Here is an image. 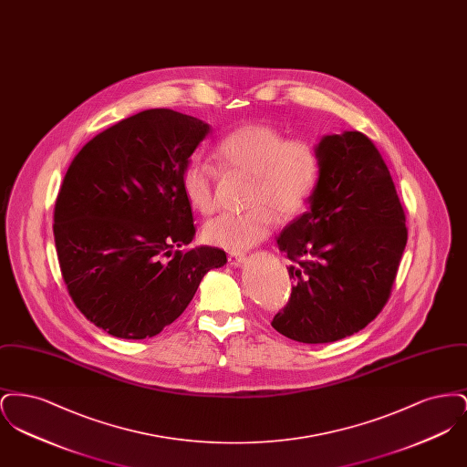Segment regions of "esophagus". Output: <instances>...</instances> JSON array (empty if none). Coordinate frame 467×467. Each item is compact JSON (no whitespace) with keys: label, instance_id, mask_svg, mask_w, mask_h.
Returning a JSON list of instances; mask_svg holds the SVG:
<instances>
[{"label":"esophagus","instance_id":"1","mask_svg":"<svg viewBox=\"0 0 467 467\" xmlns=\"http://www.w3.org/2000/svg\"><path fill=\"white\" fill-rule=\"evenodd\" d=\"M227 263L231 265V266H242L244 263V254H236V252H231L229 255H227Z\"/></svg>","mask_w":467,"mask_h":467}]
</instances>
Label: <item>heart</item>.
<instances>
[{
    "label": "heart",
    "instance_id": "obj_1",
    "mask_svg": "<svg viewBox=\"0 0 467 467\" xmlns=\"http://www.w3.org/2000/svg\"><path fill=\"white\" fill-rule=\"evenodd\" d=\"M225 173L252 177L248 204L242 213L225 212L202 227L206 244L242 252L263 242L273 231L276 217H296L310 200L318 180L320 157L317 147L303 138H290L276 126L254 122L225 134L213 150ZM217 168L192 159L182 171V191L189 206L208 215L215 210Z\"/></svg>",
    "mask_w": 467,
    "mask_h": 467
}]
</instances>
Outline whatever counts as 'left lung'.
I'll return each mask as SVG.
<instances>
[{"mask_svg": "<svg viewBox=\"0 0 467 467\" xmlns=\"http://www.w3.org/2000/svg\"><path fill=\"white\" fill-rule=\"evenodd\" d=\"M317 150L310 208L276 240L296 285L271 326L299 343L337 341L375 320L408 240L396 185L366 134H327Z\"/></svg>", "mask_w": 467, "mask_h": 467, "instance_id": "1", "label": "left lung"}]
</instances>
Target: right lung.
<instances>
[{"label": "right lung", "instance_id": "1", "mask_svg": "<svg viewBox=\"0 0 467 467\" xmlns=\"http://www.w3.org/2000/svg\"><path fill=\"white\" fill-rule=\"evenodd\" d=\"M210 126L170 109L128 117L71 161L54 208L59 267L75 306L115 337L175 322L202 276L227 263L196 234L182 171Z\"/></svg>", "mask_w": 467, "mask_h": 467}]
</instances>
